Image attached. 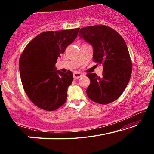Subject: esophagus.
Listing matches in <instances>:
<instances>
[{
	"mask_svg": "<svg viewBox=\"0 0 154 154\" xmlns=\"http://www.w3.org/2000/svg\"><path fill=\"white\" fill-rule=\"evenodd\" d=\"M82 76V74L79 73V72H75V73L73 74V77H74L75 79H78Z\"/></svg>",
	"mask_w": 154,
	"mask_h": 154,
	"instance_id": "34e87169",
	"label": "esophagus"
}]
</instances>
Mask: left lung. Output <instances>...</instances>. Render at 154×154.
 Segmentation results:
<instances>
[{"label":"left lung","mask_w":154,"mask_h":154,"mask_svg":"<svg viewBox=\"0 0 154 154\" xmlns=\"http://www.w3.org/2000/svg\"><path fill=\"white\" fill-rule=\"evenodd\" d=\"M78 36L93 48V61L102 64L103 76L87 73L91 100L106 105L117 100L126 89L132 73V62L126 42L110 27L96 25L81 28Z\"/></svg>","instance_id":"1"}]
</instances>
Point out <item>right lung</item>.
<instances>
[{"instance_id": "obj_1", "label": "right lung", "mask_w": 154, "mask_h": 154, "mask_svg": "<svg viewBox=\"0 0 154 154\" xmlns=\"http://www.w3.org/2000/svg\"><path fill=\"white\" fill-rule=\"evenodd\" d=\"M79 30L75 28L42 32L23 51L19 61L21 80L26 94L38 107L51 111L66 102L73 75L70 71L57 70L56 63L76 38Z\"/></svg>"}]
</instances>
